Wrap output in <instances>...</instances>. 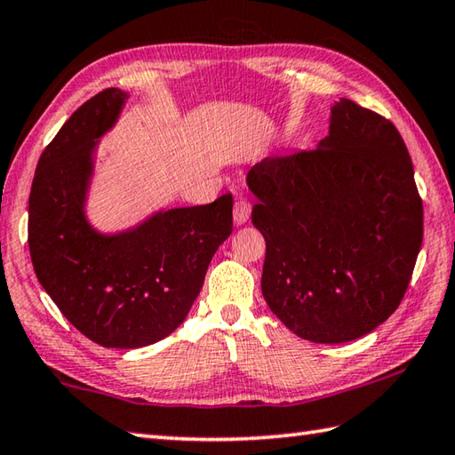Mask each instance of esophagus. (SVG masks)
Segmentation results:
<instances>
[{
  "label": "esophagus",
  "mask_w": 455,
  "mask_h": 455,
  "mask_svg": "<svg viewBox=\"0 0 455 455\" xmlns=\"http://www.w3.org/2000/svg\"><path fill=\"white\" fill-rule=\"evenodd\" d=\"M251 216V202L245 200V198H237L235 200V206H234V221L235 226L245 224V221Z\"/></svg>",
  "instance_id": "obj_1"
}]
</instances>
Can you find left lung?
Returning <instances> with one entry per match:
<instances>
[{"mask_svg":"<svg viewBox=\"0 0 455 455\" xmlns=\"http://www.w3.org/2000/svg\"><path fill=\"white\" fill-rule=\"evenodd\" d=\"M253 226L267 243L261 291L286 328L344 344L398 308L422 245L424 210L396 127L341 98L316 149L251 166Z\"/></svg>","mask_w":455,"mask_h":455,"instance_id":"8db88e82","label":"left lung"}]
</instances>
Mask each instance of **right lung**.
<instances>
[{
  "label": "right lung",
  "instance_id": "obj_1",
  "mask_svg": "<svg viewBox=\"0 0 455 455\" xmlns=\"http://www.w3.org/2000/svg\"><path fill=\"white\" fill-rule=\"evenodd\" d=\"M127 94L101 90L82 104L36 164L29 196L35 275L74 328L96 344L135 349L180 326L212 257L234 229V198L161 210L119 234H100L84 212L98 139Z\"/></svg>",
  "mask_w": 455,
  "mask_h": 455
}]
</instances>
